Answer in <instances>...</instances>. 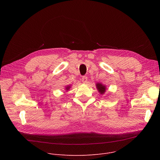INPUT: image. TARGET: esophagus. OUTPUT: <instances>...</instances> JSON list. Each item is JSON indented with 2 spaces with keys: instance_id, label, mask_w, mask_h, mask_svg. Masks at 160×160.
<instances>
[{
  "instance_id": "obj_1",
  "label": "esophagus",
  "mask_w": 160,
  "mask_h": 160,
  "mask_svg": "<svg viewBox=\"0 0 160 160\" xmlns=\"http://www.w3.org/2000/svg\"><path fill=\"white\" fill-rule=\"evenodd\" d=\"M82 81L83 83H87V77L86 76H83L82 78Z\"/></svg>"
}]
</instances>
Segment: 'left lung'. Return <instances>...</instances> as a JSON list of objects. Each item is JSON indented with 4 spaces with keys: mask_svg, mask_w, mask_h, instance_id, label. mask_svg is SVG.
<instances>
[{
    "mask_svg": "<svg viewBox=\"0 0 160 160\" xmlns=\"http://www.w3.org/2000/svg\"><path fill=\"white\" fill-rule=\"evenodd\" d=\"M96 87L99 90V92H100V94H102L104 93V92L106 91V87L105 86H104L103 85H102L101 83H97L96 85Z\"/></svg>",
    "mask_w": 160,
    "mask_h": 160,
    "instance_id": "obj_1",
    "label": "left lung"
}]
</instances>
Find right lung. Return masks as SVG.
<instances>
[{
    "label": "right lung",
    "instance_id": "right-lung-1",
    "mask_svg": "<svg viewBox=\"0 0 160 160\" xmlns=\"http://www.w3.org/2000/svg\"><path fill=\"white\" fill-rule=\"evenodd\" d=\"M69 88H70V86H68V87H66V89H67V90H68Z\"/></svg>",
    "mask_w": 160,
    "mask_h": 160
}]
</instances>
